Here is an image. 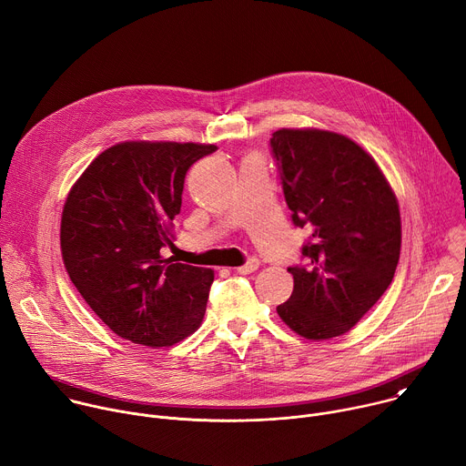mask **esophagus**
Listing matches in <instances>:
<instances>
[{"label":"esophagus","instance_id":"34e87169","mask_svg":"<svg viewBox=\"0 0 466 466\" xmlns=\"http://www.w3.org/2000/svg\"><path fill=\"white\" fill-rule=\"evenodd\" d=\"M259 268V261L256 258H250L247 263H243L241 268H238V273L241 275H248V273H254L256 269Z\"/></svg>","mask_w":466,"mask_h":466}]
</instances>
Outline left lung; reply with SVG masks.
<instances>
[{"label":"left lung","instance_id":"obj_1","mask_svg":"<svg viewBox=\"0 0 466 466\" xmlns=\"http://www.w3.org/2000/svg\"><path fill=\"white\" fill-rule=\"evenodd\" d=\"M286 203L308 228L293 293L277 308L295 334L320 341L347 334L392 282L402 245L400 210L374 158L320 128L273 132Z\"/></svg>","mask_w":466,"mask_h":466}]
</instances>
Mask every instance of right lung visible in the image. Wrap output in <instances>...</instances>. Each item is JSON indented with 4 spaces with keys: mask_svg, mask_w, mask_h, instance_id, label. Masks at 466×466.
Masks as SVG:
<instances>
[{
    "mask_svg": "<svg viewBox=\"0 0 466 466\" xmlns=\"http://www.w3.org/2000/svg\"><path fill=\"white\" fill-rule=\"evenodd\" d=\"M216 146L123 142L103 151L66 197L64 268L94 313L119 338L171 347L201 326L214 271L175 263L171 243L191 164Z\"/></svg>",
    "mask_w": 466,
    "mask_h": 466,
    "instance_id": "1",
    "label": "right lung"
}]
</instances>
